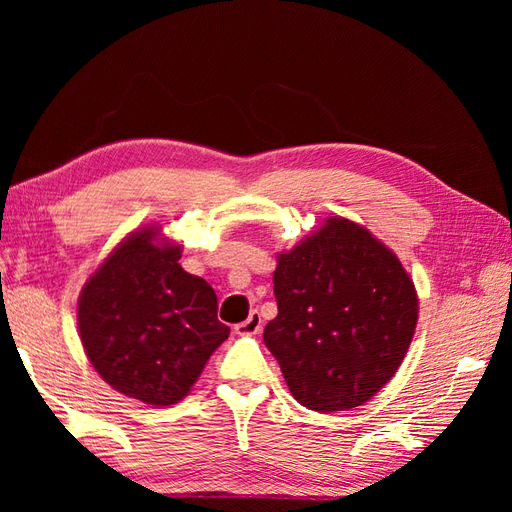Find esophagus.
Listing matches in <instances>:
<instances>
[{
  "instance_id": "obj_1",
  "label": "esophagus",
  "mask_w": 512,
  "mask_h": 512,
  "mask_svg": "<svg viewBox=\"0 0 512 512\" xmlns=\"http://www.w3.org/2000/svg\"><path fill=\"white\" fill-rule=\"evenodd\" d=\"M262 329V320L258 312H250L243 322L235 324V333L237 335H256Z\"/></svg>"
}]
</instances>
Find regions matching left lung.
<instances>
[{"mask_svg":"<svg viewBox=\"0 0 512 512\" xmlns=\"http://www.w3.org/2000/svg\"><path fill=\"white\" fill-rule=\"evenodd\" d=\"M273 286L277 316L262 337L301 406H363L395 376L418 297L399 258L367 228L329 218L277 256Z\"/></svg>","mask_w":512,"mask_h":512,"instance_id":"8db88e82","label":"left lung"}]
</instances>
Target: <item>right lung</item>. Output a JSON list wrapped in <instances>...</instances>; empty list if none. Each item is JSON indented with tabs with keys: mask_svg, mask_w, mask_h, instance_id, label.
<instances>
[{
	"mask_svg": "<svg viewBox=\"0 0 512 512\" xmlns=\"http://www.w3.org/2000/svg\"><path fill=\"white\" fill-rule=\"evenodd\" d=\"M145 226L85 282L76 318L87 359L115 391L149 406L190 393L230 329L213 288L179 265L181 245Z\"/></svg>",
	"mask_w": 512,
	"mask_h": 512,
	"instance_id": "right-lung-1",
	"label": "right lung"
}]
</instances>
